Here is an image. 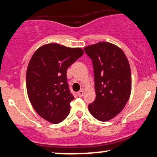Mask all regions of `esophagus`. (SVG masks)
<instances>
[{"label":"esophagus","instance_id":"1","mask_svg":"<svg viewBox=\"0 0 157 157\" xmlns=\"http://www.w3.org/2000/svg\"><path fill=\"white\" fill-rule=\"evenodd\" d=\"M84 94V91L83 90H80L78 92H77V95L79 96V97H82Z\"/></svg>","mask_w":157,"mask_h":157}]
</instances>
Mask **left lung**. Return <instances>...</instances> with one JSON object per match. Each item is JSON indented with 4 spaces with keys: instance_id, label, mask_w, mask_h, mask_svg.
Returning <instances> with one entry per match:
<instances>
[{
    "instance_id": "obj_1",
    "label": "left lung",
    "mask_w": 157,
    "mask_h": 157,
    "mask_svg": "<svg viewBox=\"0 0 157 157\" xmlns=\"http://www.w3.org/2000/svg\"><path fill=\"white\" fill-rule=\"evenodd\" d=\"M92 60L96 98L88 106L96 119L107 121L119 114L131 94V71L126 55L114 44L101 42L84 48Z\"/></svg>"
}]
</instances>
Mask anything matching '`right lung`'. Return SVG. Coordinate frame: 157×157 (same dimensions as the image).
Listing matches in <instances>:
<instances>
[{
    "instance_id": "obj_1",
    "label": "right lung",
    "mask_w": 157,
    "mask_h": 157,
    "mask_svg": "<svg viewBox=\"0 0 157 157\" xmlns=\"http://www.w3.org/2000/svg\"><path fill=\"white\" fill-rule=\"evenodd\" d=\"M82 54L80 48L49 43L38 48L29 62L26 75L28 98L39 116L50 123H59L69 114L74 97L66 72Z\"/></svg>"
}]
</instances>
